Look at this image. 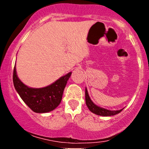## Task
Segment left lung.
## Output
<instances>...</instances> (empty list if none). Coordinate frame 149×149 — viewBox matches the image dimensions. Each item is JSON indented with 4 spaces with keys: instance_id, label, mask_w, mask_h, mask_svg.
Segmentation results:
<instances>
[{
    "instance_id": "left-lung-1",
    "label": "left lung",
    "mask_w": 149,
    "mask_h": 149,
    "mask_svg": "<svg viewBox=\"0 0 149 149\" xmlns=\"http://www.w3.org/2000/svg\"><path fill=\"white\" fill-rule=\"evenodd\" d=\"M85 102H86L87 107L90 111L94 113L97 114L99 116H114L116 114L119 113L120 112L122 111L123 109L118 111H109L107 109H103V108H100L97 107V105H95L93 102H92V100H90V97H89L88 90L87 89H85Z\"/></svg>"
}]
</instances>
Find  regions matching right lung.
<instances>
[{"label": "right lung", "instance_id": "add662e5", "mask_svg": "<svg viewBox=\"0 0 149 149\" xmlns=\"http://www.w3.org/2000/svg\"><path fill=\"white\" fill-rule=\"evenodd\" d=\"M71 75L70 72L45 88H31L19 79L15 66L13 79L15 90L33 111L47 113L54 110L60 104L63 92Z\"/></svg>", "mask_w": 149, "mask_h": 149}]
</instances>
